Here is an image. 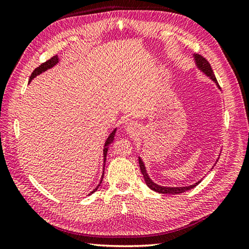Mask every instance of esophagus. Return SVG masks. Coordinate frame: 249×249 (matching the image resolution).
Wrapping results in <instances>:
<instances>
[{
  "instance_id": "esophagus-1",
  "label": "esophagus",
  "mask_w": 249,
  "mask_h": 249,
  "mask_svg": "<svg viewBox=\"0 0 249 249\" xmlns=\"http://www.w3.org/2000/svg\"><path fill=\"white\" fill-rule=\"evenodd\" d=\"M137 128H138V126H137L135 122H129V123L125 125V131L129 135H134L137 131Z\"/></svg>"
}]
</instances>
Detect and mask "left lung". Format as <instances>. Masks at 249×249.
Wrapping results in <instances>:
<instances>
[{"mask_svg": "<svg viewBox=\"0 0 249 249\" xmlns=\"http://www.w3.org/2000/svg\"><path fill=\"white\" fill-rule=\"evenodd\" d=\"M194 59H195V63H196V65H197L198 70L201 72H203L206 77H209L211 80L214 81L216 83V87H217L220 89V88L218 86V82H217V80H216V77H215L214 72L212 71V67H211V65H210V63L206 61L203 56H201L199 54H194ZM217 161H218V158L216 160V162H217ZM215 165H216V163H214V166ZM139 166H140L141 173L144 178V181H145V184L147 185V187H150L152 190H154V192L160 193V194H170V195L182 194V193L187 192V190H189V189L196 187L201 181H202V179H200V181H198L197 183L188 185V186H179V187L178 186H177V187L162 186V185H158L155 182H153V179H151V178L149 177V174H147L145 165H144V162H143V160H142L141 157H139ZM212 169H213V167H212ZM212 169H211V170H212Z\"/></svg>", "mask_w": 249, "mask_h": 249, "instance_id": "left-lung-1", "label": "left lung"}]
</instances>
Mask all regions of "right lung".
I'll list each match as a JSON object with an SVG mask.
<instances>
[{
  "mask_svg": "<svg viewBox=\"0 0 249 249\" xmlns=\"http://www.w3.org/2000/svg\"><path fill=\"white\" fill-rule=\"evenodd\" d=\"M59 62H60V60H59V57H57V55H54L53 57H51L50 60H48L47 62L43 63V64H41L40 66H38L37 68H35L34 71L32 72V75H31V77H30V80H29V81L31 82V81L33 80V79H34L36 76H38V75H40V73L45 72L46 71L50 70V68H52L53 66H55ZM115 131H116V128H114L112 131H111V134L108 136L107 140H106V142H105L104 150H103V155H104V167H103L104 169H103V176H102V178H100V182H99V184H98L97 186H96V188L93 189L92 192L89 194V195H92L93 193L96 192V190L98 189V187L100 186V184H102V182H103V178H104V173H105V163H106V158H107V152H108V149H109V145H110L111 143H112V142L114 141Z\"/></svg>",
  "mask_w": 249,
  "mask_h": 249,
  "instance_id": "right-lung-1",
  "label": "right lung"
}]
</instances>
